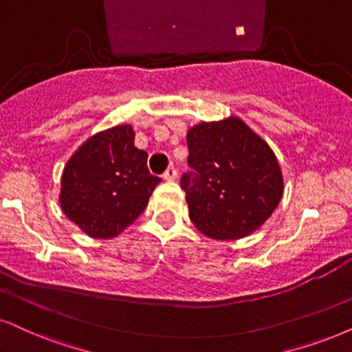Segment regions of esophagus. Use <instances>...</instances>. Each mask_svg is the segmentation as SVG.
<instances>
[{
	"label": "esophagus",
	"instance_id": "1",
	"mask_svg": "<svg viewBox=\"0 0 352 352\" xmlns=\"http://www.w3.org/2000/svg\"><path fill=\"white\" fill-rule=\"evenodd\" d=\"M164 180H167V182H172V180H175L177 179V168L175 167H168L166 172H164Z\"/></svg>",
	"mask_w": 352,
	"mask_h": 352
}]
</instances>
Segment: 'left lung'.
Instances as JSON below:
<instances>
[{
    "label": "left lung",
    "mask_w": 352,
    "mask_h": 352,
    "mask_svg": "<svg viewBox=\"0 0 352 352\" xmlns=\"http://www.w3.org/2000/svg\"><path fill=\"white\" fill-rule=\"evenodd\" d=\"M186 144L191 170L180 185L195 228L216 240H237L260 229L284 191L270 146L237 117L195 124Z\"/></svg>",
    "instance_id": "8db88e82"
}]
</instances>
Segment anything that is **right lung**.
<instances>
[{
    "instance_id": "add662e5",
    "label": "right lung",
    "mask_w": 352,
    "mask_h": 352,
    "mask_svg": "<svg viewBox=\"0 0 352 352\" xmlns=\"http://www.w3.org/2000/svg\"><path fill=\"white\" fill-rule=\"evenodd\" d=\"M159 182L148 168V153L135 148L131 124H118L89 138L71 155L60 204L89 237L112 239L144 211Z\"/></svg>"
}]
</instances>
